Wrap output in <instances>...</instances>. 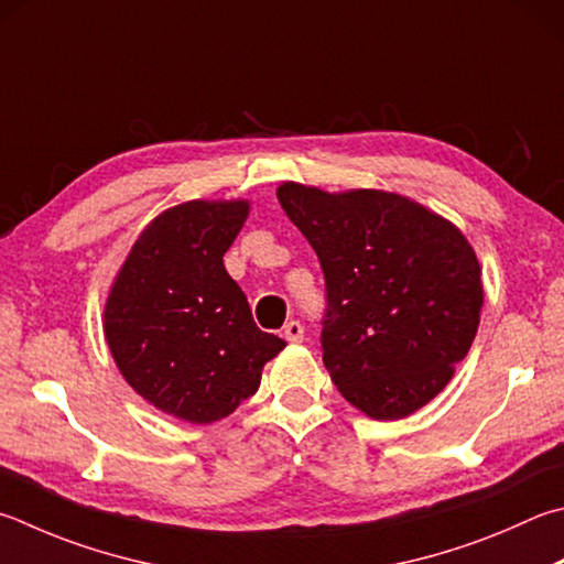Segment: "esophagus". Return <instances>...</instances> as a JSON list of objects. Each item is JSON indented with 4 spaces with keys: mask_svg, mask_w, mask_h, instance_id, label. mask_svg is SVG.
Here are the masks:
<instances>
[{
    "mask_svg": "<svg viewBox=\"0 0 564 564\" xmlns=\"http://www.w3.org/2000/svg\"><path fill=\"white\" fill-rule=\"evenodd\" d=\"M303 325H301V321H291V323H285V327H283V337L289 343H301L303 340Z\"/></svg>",
    "mask_w": 564,
    "mask_h": 564,
    "instance_id": "obj_1",
    "label": "esophagus"
}]
</instances>
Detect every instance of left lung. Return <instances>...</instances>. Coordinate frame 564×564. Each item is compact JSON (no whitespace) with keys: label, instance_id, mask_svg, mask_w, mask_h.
Returning <instances> with one entry per match:
<instances>
[{"label":"left lung","instance_id":"1","mask_svg":"<svg viewBox=\"0 0 564 564\" xmlns=\"http://www.w3.org/2000/svg\"><path fill=\"white\" fill-rule=\"evenodd\" d=\"M275 194L321 259L323 362L340 394L380 422L432 402L468 355L484 308L468 239L394 192L283 182Z\"/></svg>","mask_w":564,"mask_h":564}]
</instances>
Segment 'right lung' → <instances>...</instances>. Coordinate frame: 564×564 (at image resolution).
I'll use <instances>...</instances> for the list:
<instances>
[{
  "label": "right lung",
  "mask_w": 564,
  "mask_h": 564,
  "mask_svg": "<svg viewBox=\"0 0 564 564\" xmlns=\"http://www.w3.org/2000/svg\"><path fill=\"white\" fill-rule=\"evenodd\" d=\"M249 209L247 199H192L158 214L104 308L106 343L126 382L189 424L229 416L285 347L256 327L247 295L224 269Z\"/></svg>",
  "instance_id": "1"
}]
</instances>
